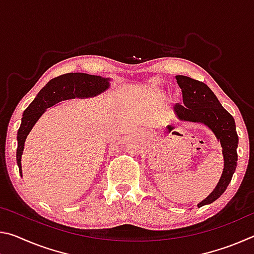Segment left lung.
<instances>
[{
  "label": "left lung",
  "mask_w": 254,
  "mask_h": 254,
  "mask_svg": "<svg viewBox=\"0 0 254 254\" xmlns=\"http://www.w3.org/2000/svg\"><path fill=\"white\" fill-rule=\"evenodd\" d=\"M176 79L182 88L184 105H175V113L183 121L203 123L207 126L221 141L223 148L224 170L222 177L210 195L198 204V207H201L216 200L229 186L238 162L236 148L239 137L233 117L221 105L207 85L182 75L176 76Z\"/></svg>",
  "instance_id": "obj_1"
}]
</instances>
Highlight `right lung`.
Returning <instances> with one entry per match:
<instances>
[{"instance_id": "right-lung-1", "label": "right lung", "mask_w": 254, "mask_h": 254, "mask_svg": "<svg viewBox=\"0 0 254 254\" xmlns=\"http://www.w3.org/2000/svg\"><path fill=\"white\" fill-rule=\"evenodd\" d=\"M109 86V78L84 74V72H68L48 81V84L41 89L34 101L23 112L22 122L18 131V149H16V162L21 176H22L21 156L24 148V141L46 109L55 105L56 103L69 98L96 96L97 94L106 91Z\"/></svg>"}]
</instances>
